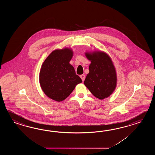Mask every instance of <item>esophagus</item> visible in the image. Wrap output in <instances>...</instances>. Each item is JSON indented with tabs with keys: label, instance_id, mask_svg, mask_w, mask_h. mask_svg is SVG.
Masks as SVG:
<instances>
[{
	"label": "esophagus",
	"instance_id": "obj_1",
	"mask_svg": "<svg viewBox=\"0 0 155 155\" xmlns=\"http://www.w3.org/2000/svg\"><path fill=\"white\" fill-rule=\"evenodd\" d=\"M80 78H81V79H82V81H84V80L85 79V75L84 74L81 75H80Z\"/></svg>",
	"mask_w": 155,
	"mask_h": 155
}]
</instances>
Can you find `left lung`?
Segmentation results:
<instances>
[{
  "mask_svg": "<svg viewBox=\"0 0 155 155\" xmlns=\"http://www.w3.org/2000/svg\"><path fill=\"white\" fill-rule=\"evenodd\" d=\"M86 56L91 60V64L84 82L85 85L98 99L109 97L115 89L117 81L112 60L104 52L86 53Z\"/></svg>",
  "mask_w": 155,
  "mask_h": 155,
  "instance_id": "1",
  "label": "left lung"
}]
</instances>
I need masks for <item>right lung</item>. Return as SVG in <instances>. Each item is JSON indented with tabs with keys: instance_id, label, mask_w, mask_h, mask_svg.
<instances>
[{
	"instance_id": "obj_1",
	"label": "right lung",
	"mask_w": 155,
	"mask_h": 155,
	"mask_svg": "<svg viewBox=\"0 0 155 155\" xmlns=\"http://www.w3.org/2000/svg\"><path fill=\"white\" fill-rule=\"evenodd\" d=\"M73 51L56 50L47 57L40 71L39 81L44 92L50 99L62 101L70 95L82 80L76 75L70 61Z\"/></svg>"
}]
</instances>
